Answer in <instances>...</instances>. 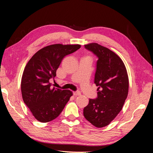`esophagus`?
<instances>
[{"label": "esophagus", "instance_id": "34e87169", "mask_svg": "<svg viewBox=\"0 0 153 153\" xmlns=\"http://www.w3.org/2000/svg\"><path fill=\"white\" fill-rule=\"evenodd\" d=\"M81 94L80 92V91H76V92H73V95L75 96H80Z\"/></svg>", "mask_w": 153, "mask_h": 153}]
</instances>
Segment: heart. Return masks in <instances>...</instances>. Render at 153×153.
Instances as JSON below:
<instances>
[{
	"mask_svg": "<svg viewBox=\"0 0 153 153\" xmlns=\"http://www.w3.org/2000/svg\"><path fill=\"white\" fill-rule=\"evenodd\" d=\"M88 58H89V57H88Z\"/></svg>",
	"mask_w": 153,
	"mask_h": 153,
	"instance_id": "1",
	"label": "heart"
}]
</instances>
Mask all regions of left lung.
I'll return each mask as SVG.
<instances>
[{
  "label": "left lung",
  "mask_w": 153,
  "mask_h": 153,
  "mask_svg": "<svg viewBox=\"0 0 153 153\" xmlns=\"http://www.w3.org/2000/svg\"><path fill=\"white\" fill-rule=\"evenodd\" d=\"M84 46L98 59L94 76V84L98 88V96L89 99L84 115L94 126L103 128L123 108L128 93V73L121 59L112 51L95 43Z\"/></svg>",
  "instance_id": "8db88e82"
}]
</instances>
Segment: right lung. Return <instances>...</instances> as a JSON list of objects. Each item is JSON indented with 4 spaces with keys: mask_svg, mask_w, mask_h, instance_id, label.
I'll return each instance as SVG.
<instances>
[{
    "mask_svg": "<svg viewBox=\"0 0 153 153\" xmlns=\"http://www.w3.org/2000/svg\"><path fill=\"white\" fill-rule=\"evenodd\" d=\"M80 47V45H49L38 51L27 64L21 82L22 98L39 122L57 118L73 95L69 90L52 87L49 80L56 76L63 58Z\"/></svg>",
    "mask_w": 153,
    "mask_h": 153,
    "instance_id": "obj_1",
    "label": "right lung"
}]
</instances>
